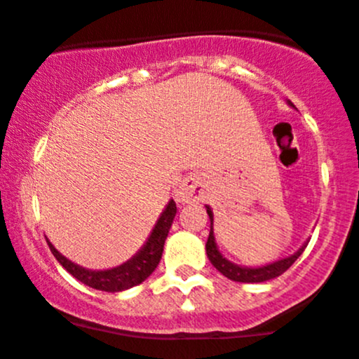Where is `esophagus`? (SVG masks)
<instances>
[{
  "mask_svg": "<svg viewBox=\"0 0 359 359\" xmlns=\"http://www.w3.org/2000/svg\"><path fill=\"white\" fill-rule=\"evenodd\" d=\"M203 180L200 175L193 173V175H187L186 179L180 182L179 189H177V201L180 203H194V201L203 200Z\"/></svg>",
  "mask_w": 359,
  "mask_h": 359,
  "instance_id": "34e87169",
  "label": "esophagus"
}]
</instances>
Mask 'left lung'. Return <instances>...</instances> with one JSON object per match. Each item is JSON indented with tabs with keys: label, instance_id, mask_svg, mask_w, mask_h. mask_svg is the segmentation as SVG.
Masks as SVG:
<instances>
[{
	"label": "left lung",
	"instance_id": "1",
	"mask_svg": "<svg viewBox=\"0 0 359 359\" xmlns=\"http://www.w3.org/2000/svg\"><path fill=\"white\" fill-rule=\"evenodd\" d=\"M207 214L210 217V222L214 221V215H212L210 207H207ZM307 243L302 247L298 252H294L293 256L290 257H284V259L276 261L272 264H266V266H259V268H243L238 266V264H233L231 261H228L226 257H222V254L217 250V245H215V240H214V231L210 228V235H208L207 240V256L210 259V263L217 268L219 272L222 273L224 277L228 279L236 280V283H264V280H270V279H276V277L283 276L286 272L287 268L294 263V261L300 257V254L304 252Z\"/></svg>",
	"mask_w": 359,
	"mask_h": 359
}]
</instances>
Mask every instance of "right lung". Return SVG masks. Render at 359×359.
<instances>
[{"label": "right lung", "mask_w": 359, "mask_h": 359, "mask_svg": "<svg viewBox=\"0 0 359 359\" xmlns=\"http://www.w3.org/2000/svg\"><path fill=\"white\" fill-rule=\"evenodd\" d=\"M175 214L177 205L172 200L166 205L165 210H163L161 217L158 219L147 243L142 247L140 252L131 257L130 261H126L124 264H121V266L112 268V270H100V272H96V270H86V268L66 259L62 254H59L55 250V247L50 242H48V247H50V252L54 254L55 259L66 268V272L72 273L76 280H80V283H83L89 287H95V290L117 293V291L130 290V287L137 286V284H142L154 272L156 266L159 264V259H161L165 240L168 236L170 228H172Z\"/></svg>", "instance_id": "right-lung-1"}]
</instances>
